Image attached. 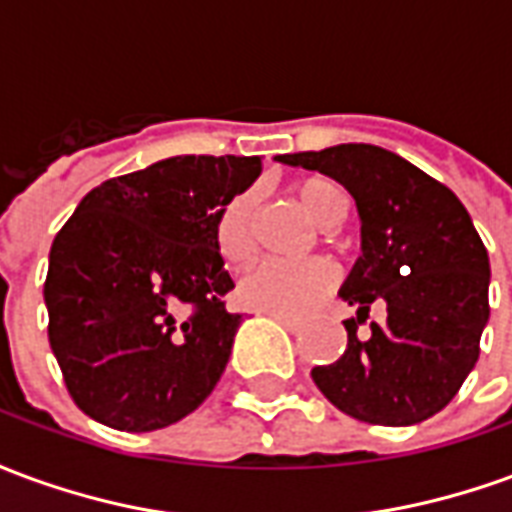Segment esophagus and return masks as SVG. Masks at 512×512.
Masks as SVG:
<instances>
[{
    "instance_id": "34e87169",
    "label": "esophagus",
    "mask_w": 512,
    "mask_h": 512,
    "mask_svg": "<svg viewBox=\"0 0 512 512\" xmlns=\"http://www.w3.org/2000/svg\"><path fill=\"white\" fill-rule=\"evenodd\" d=\"M268 318H274L277 323H282V326H285V329H290V332H293V329H299V323L293 321V318H288V315H279V312H268Z\"/></svg>"
}]
</instances>
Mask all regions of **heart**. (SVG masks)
Wrapping results in <instances>:
<instances>
[{
	"mask_svg": "<svg viewBox=\"0 0 512 512\" xmlns=\"http://www.w3.org/2000/svg\"><path fill=\"white\" fill-rule=\"evenodd\" d=\"M293 194L310 219L321 227H332L345 216L348 200L340 183L326 175H307L293 183ZM255 213L257 197L241 191L224 208L213 224L216 249L227 266H244L255 255ZM334 271L326 260H260L238 279L235 296L249 310L279 312L299 318L315 307L326 290L332 288Z\"/></svg>",
	"mask_w": 512,
	"mask_h": 512,
	"instance_id": "obj_1",
	"label": "heart"
}]
</instances>
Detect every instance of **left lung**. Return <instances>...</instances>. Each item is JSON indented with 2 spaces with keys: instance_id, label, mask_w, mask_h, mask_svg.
<instances>
[{
  "instance_id": "obj_1",
  "label": "left lung",
  "mask_w": 512,
  "mask_h": 512,
  "mask_svg": "<svg viewBox=\"0 0 512 512\" xmlns=\"http://www.w3.org/2000/svg\"><path fill=\"white\" fill-rule=\"evenodd\" d=\"M279 161L318 169L354 194L362 257L343 285L356 318L348 345L312 381L348 417L370 425H414L458 395L480 356L488 321V252L461 200L444 183L376 145L285 153ZM387 321L355 332L369 307Z\"/></svg>"
}]
</instances>
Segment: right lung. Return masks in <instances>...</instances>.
Listing matches in <instances>:
<instances>
[{
  "instance_id": "obj_1",
  "label": "right lung",
  "mask_w": 512,
  "mask_h": 512,
  "mask_svg": "<svg viewBox=\"0 0 512 512\" xmlns=\"http://www.w3.org/2000/svg\"><path fill=\"white\" fill-rule=\"evenodd\" d=\"M260 156H175L104 180L54 238L43 299L73 403L128 433L167 428L211 395L241 326L216 249L224 202Z\"/></svg>"
}]
</instances>
